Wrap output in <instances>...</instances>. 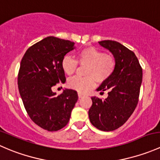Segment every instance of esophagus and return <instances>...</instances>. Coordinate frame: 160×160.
Wrapping results in <instances>:
<instances>
[{
	"label": "esophagus",
	"instance_id": "34e87169",
	"mask_svg": "<svg viewBox=\"0 0 160 160\" xmlns=\"http://www.w3.org/2000/svg\"><path fill=\"white\" fill-rule=\"evenodd\" d=\"M84 96H85V95L83 94V93H78V97H79V98H83V97H84Z\"/></svg>",
	"mask_w": 160,
	"mask_h": 160
}]
</instances>
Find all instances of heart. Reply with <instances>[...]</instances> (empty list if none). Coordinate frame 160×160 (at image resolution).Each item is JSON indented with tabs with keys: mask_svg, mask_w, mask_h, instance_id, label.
<instances>
[{
	"mask_svg": "<svg viewBox=\"0 0 160 160\" xmlns=\"http://www.w3.org/2000/svg\"><path fill=\"white\" fill-rule=\"evenodd\" d=\"M79 64L88 65L85 77H75L68 81V87L80 93H87L96 85L107 81L116 68V60L111 54L104 53L95 47H87L77 53V60L65 56L61 61V67L67 75L72 76Z\"/></svg>",
	"mask_w": 160,
	"mask_h": 160,
	"instance_id": "heart-1",
	"label": "heart"
}]
</instances>
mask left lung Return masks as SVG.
<instances>
[{
  "mask_svg": "<svg viewBox=\"0 0 160 160\" xmlns=\"http://www.w3.org/2000/svg\"><path fill=\"white\" fill-rule=\"evenodd\" d=\"M116 60L114 73L97 89L108 91L105 100L92 97L88 111L92 125L104 132L114 131L127 122L138 102L142 69L135 53L121 43L111 40L99 42Z\"/></svg>",
  "mask_w": 160,
  "mask_h": 160,
  "instance_id": "1",
  "label": "left lung"
}]
</instances>
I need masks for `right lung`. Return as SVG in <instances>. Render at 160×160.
Segmentation results:
<instances>
[{"label": "right lung", "instance_id": "add662e5", "mask_svg": "<svg viewBox=\"0 0 160 160\" xmlns=\"http://www.w3.org/2000/svg\"><path fill=\"white\" fill-rule=\"evenodd\" d=\"M74 42L53 36L27 49L18 75L19 93L30 118L42 128L58 131L67 125L78 100L76 90L65 89L56 96L52 88L66 82L61 61Z\"/></svg>", "mask_w": 160, "mask_h": 160}]
</instances>
